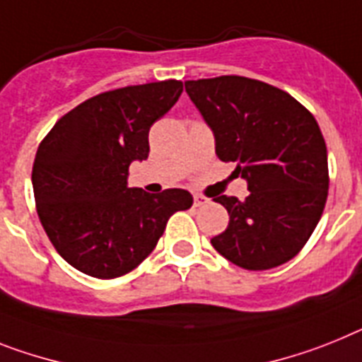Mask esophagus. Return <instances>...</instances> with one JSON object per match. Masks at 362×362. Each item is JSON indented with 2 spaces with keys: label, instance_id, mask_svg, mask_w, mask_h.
<instances>
[{
  "label": "esophagus",
  "instance_id": "obj_1",
  "mask_svg": "<svg viewBox=\"0 0 362 362\" xmlns=\"http://www.w3.org/2000/svg\"><path fill=\"white\" fill-rule=\"evenodd\" d=\"M193 204H195L197 208H199V206H204L208 204V199H206L204 195H199V193H197V195H193Z\"/></svg>",
  "mask_w": 362,
  "mask_h": 362
}]
</instances>
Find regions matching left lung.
I'll use <instances>...</instances> for the list:
<instances>
[{"label":"left lung","instance_id":"1","mask_svg":"<svg viewBox=\"0 0 362 362\" xmlns=\"http://www.w3.org/2000/svg\"><path fill=\"white\" fill-rule=\"evenodd\" d=\"M215 138V154L235 162L248 197L221 195L230 223L215 250L247 270L293 259L311 238L327 199V148L317 119L294 97L256 78L186 81Z\"/></svg>","mask_w":362,"mask_h":362}]
</instances>
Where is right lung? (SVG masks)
I'll use <instances>...</instances> for the list:
<instances>
[{
	"instance_id": "right-lung-1",
	"label": "right lung",
	"mask_w": 362,
	"mask_h": 362,
	"mask_svg": "<svg viewBox=\"0 0 362 362\" xmlns=\"http://www.w3.org/2000/svg\"><path fill=\"white\" fill-rule=\"evenodd\" d=\"M180 81L99 93L60 117L36 151L33 189L45 233L69 265L112 279L145 259L186 189L129 187V167L148 156V130L180 97Z\"/></svg>"
}]
</instances>
